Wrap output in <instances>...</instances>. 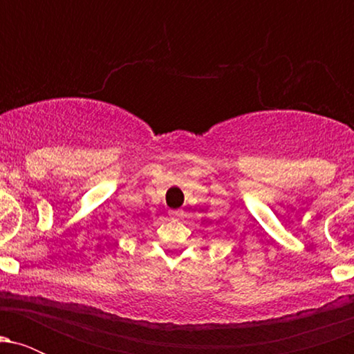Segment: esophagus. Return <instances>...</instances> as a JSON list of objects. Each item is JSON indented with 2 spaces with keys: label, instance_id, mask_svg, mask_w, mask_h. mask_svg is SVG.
Wrapping results in <instances>:
<instances>
[{
  "label": "esophagus",
  "instance_id": "obj_1",
  "mask_svg": "<svg viewBox=\"0 0 354 354\" xmlns=\"http://www.w3.org/2000/svg\"><path fill=\"white\" fill-rule=\"evenodd\" d=\"M169 216H171L173 219L183 218V209H171L169 211Z\"/></svg>",
  "mask_w": 354,
  "mask_h": 354
}]
</instances>
